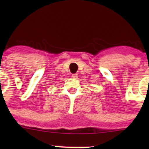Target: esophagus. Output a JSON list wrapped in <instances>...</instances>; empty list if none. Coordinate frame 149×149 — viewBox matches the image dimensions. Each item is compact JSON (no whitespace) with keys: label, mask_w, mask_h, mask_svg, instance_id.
<instances>
[{"label":"esophagus","mask_w":149,"mask_h":149,"mask_svg":"<svg viewBox=\"0 0 149 149\" xmlns=\"http://www.w3.org/2000/svg\"><path fill=\"white\" fill-rule=\"evenodd\" d=\"M78 77H79V75L77 74V73H73V74H72V78L74 79H78Z\"/></svg>","instance_id":"34e87169"}]
</instances>
